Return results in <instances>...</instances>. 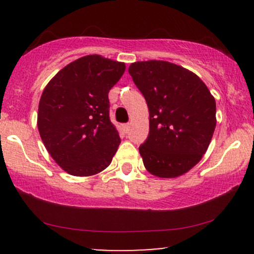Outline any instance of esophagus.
I'll use <instances>...</instances> for the list:
<instances>
[{"label":"esophagus","instance_id":"34e87169","mask_svg":"<svg viewBox=\"0 0 254 254\" xmlns=\"http://www.w3.org/2000/svg\"><path fill=\"white\" fill-rule=\"evenodd\" d=\"M122 129H123V131L125 133L127 132V131H129V129H130V125L129 124H123L122 125Z\"/></svg>","mask_w":254,"mask_h":254}]
</instances>
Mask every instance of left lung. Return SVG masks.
<instances>
[{"label":"left lung","instance_id":"8db88e82","mask_svg":"<svg viewBox=\"0 0 254 254\" xmlns=\"http://www.w3.org/2000/svg\"><path fill=\"white\" fill-rule=\"evenodd\" d=\"M149 109V133L138 150L148 172L176 178L199 162L216 127V103L196 74L165 61L129 66Z\"/></svg>","mask_w":254,"mask_h":254}]
</instances>
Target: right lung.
Returning a JSON list of instances; mask_svg holds the SVG:
<instances>
[{
	"instance_id": "add662e5",
	"label": "right lung",
	"mask_w": 254,
	"mask_h": 254,
	"mask_svg": "<svg viewBox=\"0 0 254 254\" xmlns=\"http://www.w3.org/2000/svg\"><path fill=\"white\" fill-rule=\"evenodd\" d=\"M124 71V63L89 55L64 66L44 89L38 130L71 176H93L112 161L121 137L110 119L109 92Z\"/></svg>"
}]
</instances>
